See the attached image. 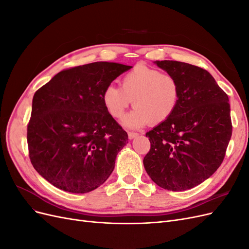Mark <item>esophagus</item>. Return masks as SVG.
<instances>
[{"label":"esophagus","instance_id":"1","mask_svg":"<svg viewBox=\"0 0 249 249\" xmlns=\"http://www.w3.org/2000/svg\"><path fill=\"white\" fill-rule=\"evenodd\" d=\"M127 136H129V139H130V140H132V139H134V138L138 137L139 134H138V133H134V132H129V133H127Z\"/></svg>","mask_w":249,"mask_h":249}]
</instances>
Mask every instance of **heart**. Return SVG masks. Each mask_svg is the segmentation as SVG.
Wrapping results in <instances>:
<instances>
[{"instance_id": "1", "label": "heart", "mask_w": 249, "mask_h": 249, "mask_svg": "<svg viewBox=\"0 0 249 249\" xmlns=\"http://www.w3.org/2000/svg\"><path fill=\"white\" fill-rule=\"evenodd\" d=\"M120 86L105 88L103 104L112 117L120 118L134 99L135 109L123 119L130 129L166 122L178 106L180 87L172 74L138 65L124 74Z\"/></svg>"}]
</instances>
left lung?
Masks as SVG:
<instances>
[{
    "mask_svg": "<svg viewBox=\"0 0 249 249\" xmlns=\"http://www.w3.org/2000/svg\"><path fill=\"white\" fill-rule=\"evenodd\" d=\"M155 64L178 81L180 97L172 116L146 133L150 149L143 165L158 186L185 191L209 178L224 159L231 137L229 96L198 66L172 60Z\"/></svg>",
    "mask_w": 249,
    "mask_h": 249,
    "instance_id": "obj_1",
    "label": "left lung"
}]
</instances>
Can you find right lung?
Segmentation results:
<instances>
[{"label":"right lung","instance_id":"right-lung-1","mask_svg":"<svg viewBox=\"0 0 249 249\" xmlns=\"http://www.w3.org/2000/svg\"><path fill=\"white\" fill-rule=\"evenodd\" d=\"M130 65L93 62L58 72L35 92L29 157L49 183L87 193L106 182L127 134L103 104V91Z\"/></svg>","mask_w":249,"mask_h":249}]
</instances>
